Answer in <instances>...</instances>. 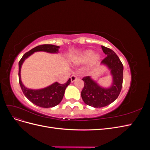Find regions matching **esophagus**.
<instances>
[{"instance_id": "34e87169", "label": "esophagus", "mask_w": 150, "mask_h": 150, "mask_svg": "<svg viewBox=\"0 0 150 150\" xmlns=\"http://www.w3.org/2000/svg\"><path fill=\"white\" fill-rule=\"evenodd\" d=\"M77 76H76V75H72L71 76V83H73V82H74V81L77 79Z\"/></svg>"}]
</instances>
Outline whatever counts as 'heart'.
Instances as JSON below:
<instances>
[{
	"label": "heart",
	"instance_id": "b5f03b06",
	"mask_svg": "<svg viewBox=\"0 0 150 150\" xmlns=\"http://www.w3.org/2000/svg\"><path fill=\"white\" fill-rule=\"evenodd\" d=\"M90 59V66H94L99 62L100 59V55L98 53H94L92 50H86L76 58V62L83 64L88 62Z\"/></svg>",
	"mask_w": 150,
	"mask_h": 150
}]
</instances>
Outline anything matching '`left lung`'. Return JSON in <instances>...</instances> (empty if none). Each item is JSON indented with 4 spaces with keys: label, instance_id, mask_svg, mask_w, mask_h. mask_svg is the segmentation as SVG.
Here are the masks:
<instances>
[{
    "label": "left lung",
    "instance_id": "obj_1",
    "mask_svg": "<svg viewBox=\"0 0 150 150\" xmlns=\"http://www.w3.org/2000/svg\"><path fill=\"white\" fill-rule=\"evenodd\" d=\"M103 52L107 56L101 61L111 71L112 83L110 88H104L96 82L86 76L83 78L84 86L81 91L83 101L90 106L102 108L115 101L121 91L123 79V66L120 58L112 50L101 46Z\"/></svg>",
    "mask_w": 150,
    "mask_h": 150
}]
</instances>
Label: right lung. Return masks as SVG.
<instances>
[{"label":"right lung","instance_id":"right-lung-1","mask_svg":"<svg viewBox=\"0 0 150 150\" xmlns=\"http://www.w3.org/2000/svg\"><path fill=\"white\" fill-rule=\"evenodd\" d=\"M59 47L52 44H43L35 47L24 54L19 62V81L25 96L29 100L39 107L52 108L59 104L64 96L66 88L71 83L69 78L64 84H59L57 82L53 83L47 88L41 89H30L25 88L22 84L21 78V66L25 59L38 51H44L49 53L58 52Z\"/></svg>","mask_w":150,"mask_h":150}]
</instances>
